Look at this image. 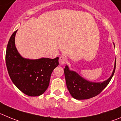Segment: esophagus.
<instances>
[{"mask_svg":"<svg viewBox=\"0 0 121 121\" xmlns=\"http://www.w3.org/2000/svg\"><path fill=\"white\" fill-rule=\"evenodd\" d=\"M67 58H66L65 56H64V55H62V56H61V57H60L58 61H59L60 64L63 65V64H65L66 63H67Z\"/></svg>","mask_w":121,"mask_h":121,"instance_id":"obj_1","label":"esophagus"}]
</instances>
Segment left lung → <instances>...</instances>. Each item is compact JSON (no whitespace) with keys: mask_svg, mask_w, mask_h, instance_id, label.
Here are the masks:
<instances>
[{"mask_svg":"<svg viewBox=\"0 0 121 121\" xmlns=\"http://www.w3.org/2000/svg\"><path fill=\"white\" fill-rule=\"evenodd\" d=\"M115 68L116 61L111 76L101 83H95L82 78L75 72L70 70L66 66L64 69V72L67 89L71 95L77 100H85L97 96L109 84L113 76Z\"/></svg>","mask_w":121,"mask_h":121,"instance_id":"obj_1","label":"left lung"}]
</instances>
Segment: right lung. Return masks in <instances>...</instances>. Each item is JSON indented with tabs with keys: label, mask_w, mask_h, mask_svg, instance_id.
Segmentation results:
<instances>
[{
	"label": "right lung",
	"mask_w": 121,
	"mask_h": 121,
	"mask_svg": "<svg viewBox=\"0 0 121 121\" xmlns=\"http://www.w3.org/2000/svg\"><path fill=\"white\" fill-rule=\"evenodd\" d=\"M17 31L11 36L6 48L5 60L9 75L15 85L25 94L39 96L48 88L52 72L58 65V57L38 60L22 58L15 45Z\"/></svg>",
	"instance_id": "right-lung-1"
}]
</instances>
